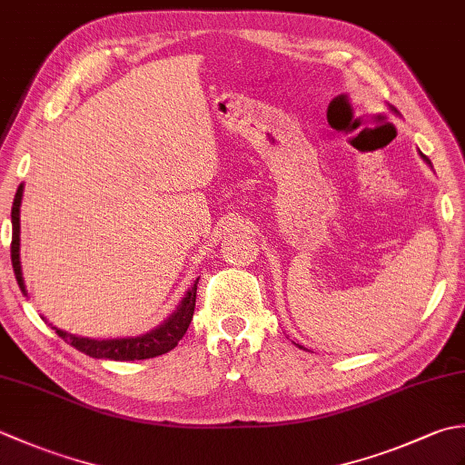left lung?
Instances as JSON below:
<instances>
[{
    "mask_svg": "<svg viewBox=\"0 0 465 465\" xmlns=\"http://www.w3.org/2000/svg\"><path fill=\"white\" fill-rule=\"evenodd\" d=\"M421 157H423V160H426V162L430 163V160H428V157H426V155H423V153H421Z\"/></svg>",
    "mask_w": 465,
    "mask_h": 465,
    "instance_id": "left-lung-1",
    "label": "left lung"
}]
</instances>
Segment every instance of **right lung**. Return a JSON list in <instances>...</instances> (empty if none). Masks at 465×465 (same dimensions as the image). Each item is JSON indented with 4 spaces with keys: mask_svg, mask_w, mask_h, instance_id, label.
<instances>
[{
    "mask_svg": "<svg viewBox=\"0 0 465 465\" xmlns=\"http://www.w3.org/2000/svg\"><path fill=\"white\" fill-rule=\"evenodd\" d=\"M22 195H24V183H19L14 205H12V265L19 290L25 293V283L22 275V262H19V205H22ZM197 278L193 285L187 290L185 298L182 303L177 305V310L167 318L162 325H157L155 330L147 331L143 335H137V338H115V340H90L82 338V335L67 333L59 328H54L55 333L74 345L75 350L82 353L90 355V358L97 360H114V361H134V360H150L157 358V355L172 351L177 341H180L187 328H190L192 318H193V308H195V292H197ZM27 295V293H25Z\"/></svg>",
    "mask_w": 465,
    "mask_h": 465,
    "instance_id": "right-lung-1",
    "label": "right lung"
}]
</instances>
